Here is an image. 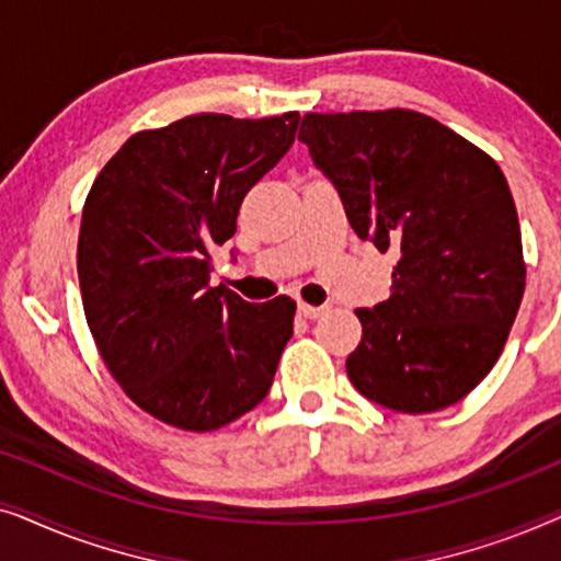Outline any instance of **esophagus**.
I'll use <instances>...</instances> for the list:
<instances>
[{
  "label": "esophagus",
  "mask_w": 561,
  "mask_h": 561,
  "mask_svg": "<svg viewBox=\"0 0 561 561\" xmlns=\"http://www.w3.org/2000/svg\"><path fill=\"white\" fill-rule=\"evenodd\" d=\"M327 311V306H311V304H298V313H301L304 319H319L321 313Z\"/></svg>",
  "instance_id": "obj_1"
}]
</instances>
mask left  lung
<instances>
[{
	"mask_svg": "<svg viewBox=\"0 0 561 561\" xmlns=\"http://www.w3.org/2000/svg\"><path fill=\"white\" fill-rule=\"evenodd\" d=\"M298 140L359 240L398 252L388 301L355 311L363 340L347 357L352 386L403 413L462 401L501 357L526 288L503 171L411 110L304 114Z\"/></svg>",
	"mask_w": 561,
	"mask_h": 561,
	"instance_id": "left-lung-1",
	"label": "left lung"
}]
</instances>
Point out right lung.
I'll return each mask as SVG.
<instances>
[{
    "mask_svg": "<svg viewBox=\"0 0 561 561\" xmlns=\"http://www.w3.org/2000/svg\"><path fill=\"white\" fill-rule=\"evenodd\" d=\"M296 129L298 112L191 114L129 137L89 191L76 257L83 313L112 378L163 424L214 432L273 386L296 301L211 288L209 250L237 232L244 194Z\"/></svg>",
    "mask_w": 561,
    "mask_h": 561,
    "instance_id": "obj_1",
    "label": "right lung"
}]
</instances>
